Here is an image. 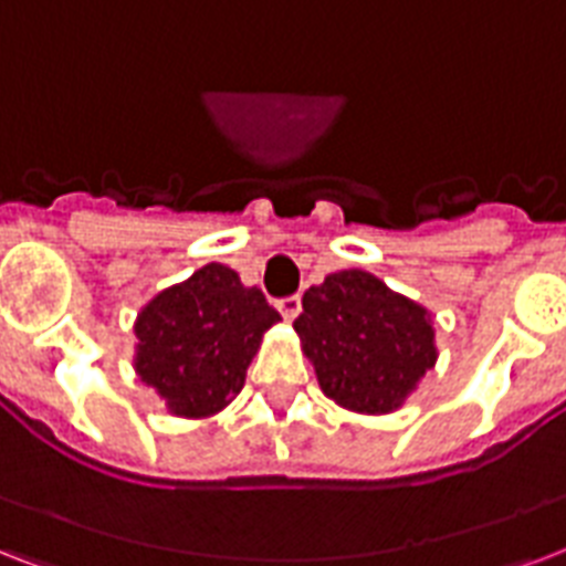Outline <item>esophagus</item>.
Segmentation results:
<instances>
[{"label":"esophagus","instance_id":"1","mask_svg":"<svg viewBox=\"0 0 566 566\" xmlns=\"http://www.w3.org/2000/svg\"><path fill=\"white\" fill-rule=\"evenodd\" d=\"M277 310H280V315L286 318V322H292V318H297V313H301V295L280 297V301H277Z\"/></svg>","mask_w":566,"mask_h":566}]
</instances>
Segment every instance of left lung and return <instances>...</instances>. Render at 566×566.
<instances>
[{"label": "left lung", "mask_w": 566, "mask_h": 566, "mask_svg": "<svg viewBox=\"0 0 566 566\" xmlns=\"http://www.w3.org/2000/svg\"><path fill=\"white\" fill-rule=\"evenodd\" d=\"M295 331L324 396L360 413L396 410L437 360L428 313L366 271L306 289Z\"/></svg>", "instance_id": "obj_1"}]
</instances>
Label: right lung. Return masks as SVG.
Returning <instances> with one entry per match:
<instances>
[{"label":"right lung","instance_id":"obj_1","mask_svg":"<svg viewBox=\"0 0 566 566\" xmlns=\"http://www.w3.org/2000/svg\"><path fill=\"white\" fill-rule=\"evenodd\" d=\"M280 322L256 286L227 265H203L144 306L135 369L177 416L218 413L244 387L262 333Z\"/></svg>","mask_w":566,"mask_h":566}]
</instances>
